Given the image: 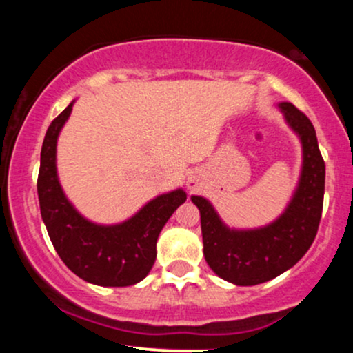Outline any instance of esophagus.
Returning a JSON list of instances; mask_svg holds the SVG:
<instances>
[{
  "label": "esophagus",
  "instance_id": "esophagus-1",
  "mask_svg": "<svg viewBox=\"0 0 353 353\" xmlns=\"http://www.w3.org/2000/svg\"><path fill=\"white\" fill-rule=\"evenodd\" d=\"M188 188H189V189L196 188V181H194L192 177H189V179H188Z\"/></svg>",
  "mask_w": 353,
  "mask_h": 353
}]
</instances>
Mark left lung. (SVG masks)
<instances>
[{
  "label": "left lung",
  "instance_id": "8db88e82",
  "mask_svg": "<svg viewBox=\"0 0 353 353\" xmlns=\"http://www.w3.org/2000/svg\"><path fill=\"white\" fill-rule=\"evenodd\" d=\"M277 108L302 145L301 176L281 216L261 228H229L209 199L190 196L201 212L205 262L234 285H257L294 267L314 242L322 216L325 164L314 125L294 104Z\"/></svg>",
  "mask_w": 353,
  "mask_h": 353
}]
</instances>
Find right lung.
Wrapping results in <instances>:
<instances>
[{"label": "right lung", "instance_id": "right-lung-1", "mask_svg": "<svg viewBox=\"0 0 353 353\" xmlns=\"http://www.w3.org/2000/svg\"><path fill=\"white\" fill-rule=\"evenodd\" d=\"M74 103L52 121L43 141L38 176L43 222L61 261L83 281L101 287L134 285L151 272L157 237L188 194L182 188L159 194L117 224L84 217L64 194L56 165L58 137Z\"/></svg>", "mask_w": 353, "mask_h": 353}]
</instances>
